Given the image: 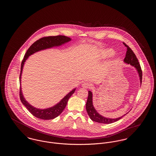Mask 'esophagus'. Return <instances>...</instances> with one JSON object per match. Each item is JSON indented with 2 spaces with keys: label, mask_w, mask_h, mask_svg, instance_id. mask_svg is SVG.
Here are the masks:
<instances>
[{
  "label": "esophagus",
  "mask_w": 156,
  "mask_h": 156,
  "mask_svg": "<svg viewBox=\"0 0 156 156\" xmlns=\"http://www.w3.org/2000/svg\"><path fill=\"white\" fill-rule=\"evenodd\" d=\"M82 87H83L84 88H90L91 87V84L89 82H83L82 84Z\"/></svg>",
  "instance_id": "esophagus-1"
}]
</instances>
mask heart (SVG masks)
<instances>
[{"label": "heart", "mask_w": 156, "mask_h": 156, "mask_svg": "<svg viewBox=\"0 0 156 156\" xmlns=\"http://www.w3.org/2000/svg\"><path fill=\"white\" fill-rule=\"evenodd\" d=\"M113 54V51L112 50H106L102 52V57L103 58H108L111 57Z\"/></svg>", "instance_id": "1"}]
</instances>
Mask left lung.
Returning a JSON list of instances; mask_svg holds the SVG:
<instances>
[{
    "label": "left lung",
    "instance_id": "obj_1",
    "mask_svg": "<svg viewBox=\"0 0 156 156\" xmlns=\"http://www.w3.org/2000/svg\"><path fill=\"white\" fill-rule=\"evenodd\" d=\"M123 44L125 45L127 47V51H126V57L124 58V62L128 64H130L131 66L135 67L138 72V74L139 75L140 80L141 84L142 81V71H141V67L140 66V64L138 61V59L137 58L136 55L134 54L133 51L132 50V49L125 43H123ZM86 109L88 113V115H89V118L90 119L94 122H96L100 123H106V124H109L113 122H115L119 119H121L123 116L120 117L116 119H110V118H106L104 116H101L100 114H99L95 109L94 108L93 104H92V93L91 91H88V97L87 99V102L86 104ZM127 114V113H126Z\"/></svg>",
    "mask_w": 156,
    "mask_h": 156
}]
</instances>
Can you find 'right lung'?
<instances>
[{
    "label": "right lung",
    "mask_w": 156,
    "mask_h": 156,
    "mask_svg": "<svg viewBox=\"0 0 156 156\" xmlns=\"http://www.w3.org/2000/svg\"><path fill=\"white\" fill-rule=\"evenodd\" d=\"M71 38L69 37H66L65 36H48L40 38L39 40L35 41L33 44L31 45L27 50V52L25 54L24 57L23 58L21 64V71L20 74V82L21 79V75L22 73L23 68L26 60L28 58V57L31 54L37 52L40 50H45L47 48H50L53 47L59 46L71 41ZM20 98L22 104L25 106V107L28 109V111L35 117L39 119H44V120H50L55 118L62 113L65 109L67 105L68 101L69 98L71 97V95L74 93L75 89H74L71 90L69 93H68L66 97H64L58 104H56L54 106L50 108L40 109H37L31 105L29 104L24 98L23 97L22 92L21 90V87H20Z\"/></svg>",
    "instance_id": "obj_1"
}]
</instances>
